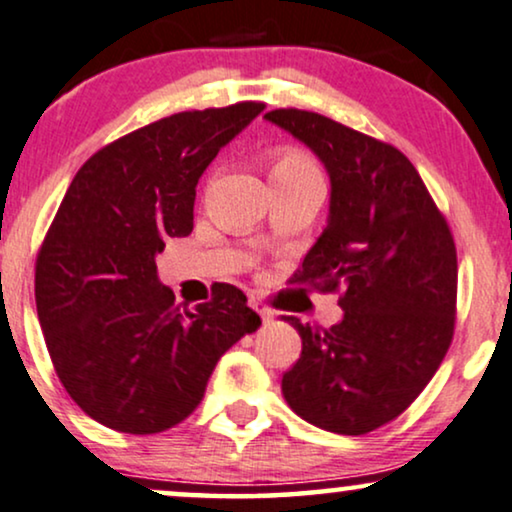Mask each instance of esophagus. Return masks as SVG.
<instances>
[{"instance_id":"obj_1","label":"esophagus","mask_w":512,"mask_h":512,"mask_svg":"<svg viewBox=\"0 0 512 512\" xmlns=\"http://www.w3.org/2000/svg\"><path fill=\"white\" fill-rule=\"evenodd\" d=\"M250 307L255 309V312L260 314L264 321H271V319H274V312H271L269 304H264L262 300H257V297H252V300H250Z\"/></svg>"}]
</instances>
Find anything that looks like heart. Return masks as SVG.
Wrapping results in <instances>:
<instances>
[{"instance_id":"b5f03b06","label":"heart","mask_w":512,"mask_h":512,"mask_svg":"<svg viewBox=\"0 0 512 512\" xmlns=\"http://www.w3.org/2000/svg\"><path fill=\"white\" fill-rule=\"evenodd\" d=\"M314 174H319V167L302 151L281 153L271 165V177H314Z\"/></svg>"}]
</instances>
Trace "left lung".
<instances>
[{"instance_id":"8db88e82","label":"left lung","mask_w":512,"mask_h":512,"mask_svg":"<svg viewBox=\"0 0 512 512\" xmlns=\"http://www.w3.org/2000/svg\"><path fill=\"white\" fill-rule=\"evenodd\" d=\"M319 155L331 174V217L293 274L297 286L340 293V323L288 316L302 354L283 375L297 416L338 435H366L416 401L449 352L458 262L449 222L399 148L326 115H264Z\"/></svg>"}]
</instances>
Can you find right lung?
I'll use <instances>...</instances> for the list:
<instances>
[{"label": "right lung", "mask_w": 512, "mask_h": 512, "mask_svg": "<svg viewBox=\"0 0 512 512\" xmlns=\"http://www.w3.org/2000/svg\"><path fill=\"white\" fill-rule=\"evenodd\" d=\"M262 111L174 113L99 148L70 181L37 252L35 302L58 380L96 423L127 435L181 423L219 357L260 328L231 283L181 307L155 255L191 234L200 174Z\"/></svg>", "instance_id": "add662e5"}]
</instances>
